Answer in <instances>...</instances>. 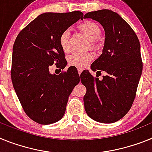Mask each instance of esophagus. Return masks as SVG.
<instances>
[{"label": "esophagus", "instance_id": "1", "mask_svg": "<svg viewBox=\"0 0 152 152\" xmlns=\"http://www.w3.org/2000/svg\"><path fill=\"white\" fill-rule=\"evenodd\" d=\"M83 68H78V72H79V74H81V72H83Z\"/></svg>", "mask_w": 152, "mask_h": 152}]
</instances>
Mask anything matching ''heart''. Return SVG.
<instances>
[{"mask_svg":"<svg viewBox=\"0 0 152 152\" xmlns=\"http://www.w3.org/2000/svg\"><path fill=\"white\" fill-rule=\"evenodd\" d=\"M80 30L85 34L89 40H90V47L92 48H97L99 43L97 39L101 35V29L97 23L92 21H86L81 23L79 27ZM69 30H66L60 34L59 38V43L64 52H68L69 50ZM92 59L91 53H77L74 52L70 53L67 57L68 63L72 66L77 67H83L89 63Z\"/></svg>","mask_w":152,"mask_h":152,"instance_id":"b5f03b06","label":"heart"}]
</instances>
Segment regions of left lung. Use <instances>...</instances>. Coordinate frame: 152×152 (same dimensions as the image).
I'll list each match as a JSON object with an SVG mask.
<instances>
[{
  "instance_id": "8db88e82",
  "label": "left lung",
  "mask_w": 152,
  "mask_h": 152,
  "mask_svg": "<svg viewBox=\"0 0 152 152\" xmlns=\"http://www.w3.org/2000/svg\"><path fill=\"white\" fill-rule=\"evenodd\" d=\"M84 18L98 21L103 27L102 53L91 69L107 72L102 80L88 70L80 75L82 84L86 88L85 110L96 122L113 123L127 114L135 98L142 72L139 40L129 23L113 10L92 11Z\"/></svg>"
}]
</instances>
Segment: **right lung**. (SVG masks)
Listing matches in <instances>:
<instances>
[{
    "instance_id": "obj_1",
    "label": "right lung",
    "mask_w": 152,
    "mask_h": 152,
    "mask_svg": "<svg viewBox=\"0 0 152 152\" xmlns=\"http://www.w3.org/2000/svg\"><path fill=\"white\" fill-rule=\"evenodd\" d=\"M80 11L44 13L21 30L13 47L11 80L25 113L41 125L55 123L66 112L68 98L80 81L76 69L69 67L51 74L56 64L64 69L67 62L59 43L60 34L80 19Z\"/></svg>"
}]
</instances>
